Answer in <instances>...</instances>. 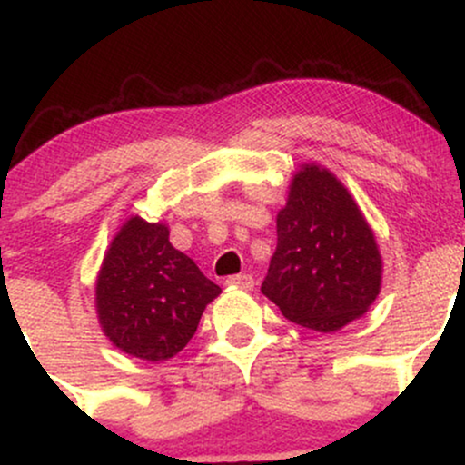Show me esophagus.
<instances>
[{
  "label": "esophagus",
  "mask_w": 465,
  "mask_h": 465,
  "mask_svg": "<svg viewBox=\"0 0 465 465\" xmlns=\"http://www.w3.org/2000/svg\"><path fill=\"white\" fill-rule=\"evenodd\" d=\"M227 284L244 288V291H251V288H253V284H255V280H253V275H249V273H238V275L227 277Z\"/></svg>",
  "instance_id": "esophagus-1"
}]
</instances>
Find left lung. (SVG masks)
<instances>
[{
    "label": "left lung",
    "mask_w": 465,
    "mask_h": 465,
    "mask_svg": "<svg viewBox=\"0 0 465 465\" xmlns=\"http://www.w3.org/2000/svg\"><path fill=\"white\" fill-rule=\"evenodd\" d=\"M382 262L370 225L334 174L306 165L277 214V249L262 292L288 322L334 332L381 291Z\"/></svg>",
    "instance_id": "left-lung-1"
}]
</instances>
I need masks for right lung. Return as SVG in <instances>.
<instances>
[{
    "mask_svg": "<svg viewBox=\"0 0 465 465\" xmlns=\"http://www.w3.org/2000/svg\"><path fill=\"white\" fill-rule=\"evenodd\" d=\"M218 292L194 260L170 244L168 227L133 216L106 251L95 303L115 348L157 362L190 343Z\"/></svg>",
    "mask_w": 465,
    "mask_h": 465,
    "instance_id": "add662e5",
    "label": "right lung"
}]
</instances>
